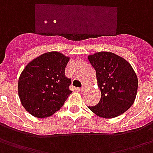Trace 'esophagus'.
<instances>
[{
  "mask_svg": "<svg viewBox=\"0 0 153 153\" xmlns=\"http://www.w3.org/2000/svg\"><path fill=\"white\" fill-rule=\"evenodd\" d=\"M85 90V85H83V86H81V87L80 88V91H81V92H84Z\"/></svg>",
  "mask_w": 153,
  "mask_h": 153,
  "instance_id": "esophagus-1",
  "label": "esophagus"
}]
</instances>
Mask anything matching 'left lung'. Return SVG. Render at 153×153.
<instances>
[{"instance_id": "1", "label": "left lung", "mask_w": 153, "mask_h": 153, "mask_svg": "<svg viewBox=\"0 0 153 153\" xmlns=\"http://www.w3.org/2000/svg\"><path fill=\"white\" fill-rule=\"evenodd\" d=\"M96 72L101 99L89 107L97 116L114 118L132 106L138 90V78L126 60L111 52H99L88 56Z\"/></svg>"}]
</instances>
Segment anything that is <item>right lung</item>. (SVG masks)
<instances>
[{"label": "right lung", "instance_id": "obj_1", "mask_svg": "<svg viewBox=\"0 0 153 153\" xmlns=\"http://www.w3.org/2000/svg\"><path fill=\"white\" fill-rule=\"evenodd\" d=\"M69 61L59 52L43 53L31 61L19 79V96L22 105L36 117H51L59 111L72 90L71 79L65 76Z\"/></svg>", "mask_w": 153, "mask_h": 153}]
</instances>
